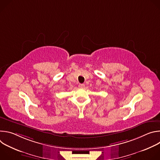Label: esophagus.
I'll use <instances>...</instances> for the list:
<instances>
[{"label": "esophagus", "instance_id": "esophagus-1", "mask_svg": "<svg viewBox=\"0 0 160 160\" xmlns=\"http://www.w3.org/2000/svg\"><path fill=\"white\" fill-rule=\"evenodd\" d=\"M78 87H79L80 88H83L85 87V85H84V84H82V83L79 84V85H78Z\"/></svg>", "mask_w": 160, "mask_h": 160}]
</instances>
